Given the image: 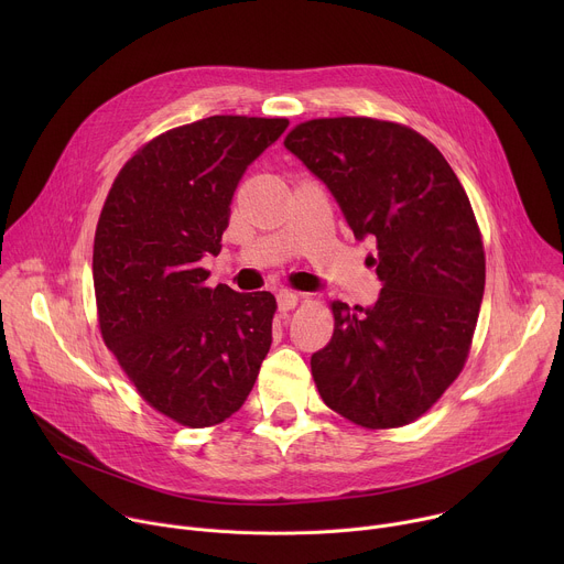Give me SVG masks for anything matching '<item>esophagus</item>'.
Instances as JSON below:
<instances>
[{
    "label": "esophagus",
    "instance_id": "34e87169",
    "mask_svg": "<svg viewBox=\"0 0 564 564\" xmlns=\"http://www.w3.org/2000/svg\"><path fill=\"white\" fill-rule=\"evenodd\" d=\"M276 301H279V310H281V312H290V310H294V307L299 305L301 296H299L296 292L281 290V292H279V296H276Z\"/></svg>",
    "mask_w": 564,
    "mask_h": 564
}]
</instances>
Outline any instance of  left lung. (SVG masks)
Segmentation results:
<instances>
[{"instance_id":"8db88e82","label":"left lung","mask_w":564,"mask_h":564,"mask_svg":"<svg viewBox=\"0 0 564 564\" xmlns=\"http://www.w3.org/2000/svg\"><path fill=\"white\" fill-rule=\"evenodd\" d=\"M283 144L328 185L357 238L372 236V307L333 301L335 333L310 368L326 406L364 429L420 420L462 372L487 259L470 200L442 151L377 118H316Z\"/></svg>"}]
</instances>
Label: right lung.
<instances>
[{
  "label": "right lung",
  "mask_w": 564,
  "mask_h": 564,
  "mask_svg": "<svg viewBox=\"0 0 564 564\" xmlns=\"http://www.w3.org/2000/svg\"><path fill=\"white\" fill-rule=\"evenodd\" d=\"M288 118L212 116L155 135L118 172L94 240L98 326L147 404L205 429L246 404L276 299L205 285L229 203Z\"/></svg>",
  "instance_id": "add662e5"
}]
</instances>
